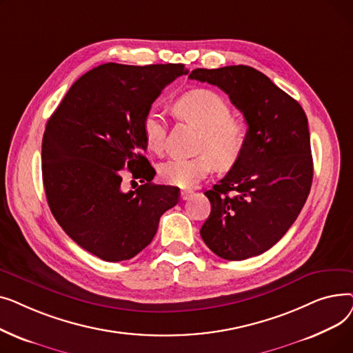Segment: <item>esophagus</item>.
Wrapping results in <instances>:
<instances>
[{
	"label": "esophagus",
	"mask_w": 353,
	"mask_h": 353,
	"mask_svg": "<svg viewBox=\"0 0 353 353\" xmlns=\"http://www.w3.org/2000/svg\"><path fill=\"white\" fill-rule=\"evenodd\" d=\"M192 194H193L192 190H181L180 199H181V200H189V199L192 197Z\"/></svg>",
	"instance_id": "34e87169"
}]
</instances>
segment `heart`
Instances as JSON below:
<instances>
[{
  "label": "heart",
  "instance_id": "heart-1",
  "mask_svg": "<svg viewBox=\"0 0 353 353\" xmlns=\"http://www.w3.org/2000/svg\"><path fill=\"white\" fill-rule=\"evenodd\" d=\"M179 120L200 130L196 152L190 159H170L160 167L164 181L179 188H193L205 179L217 164L229 169L243 154L248 144V125L230 116V107L217 92L196 88L183 94L174 103ZM167 133V123L157 108L147 111L143 120V134L147 147L161 154Z\"/></svg>",
  "mask_w": 353,
  "mask_h": 353
}]
</instances>
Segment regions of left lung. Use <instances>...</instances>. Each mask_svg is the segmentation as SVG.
Masks as SVG:
<instances>
[{
	"label": "left lung",
	"mask_w": 353,
	"mask_h": 353,
	"mask_svg": "<svg viewBox=\"0 0 353 353\" xmlns=\"http://www.w3.org/2000/svg\"><path fill=\"white\" fill-rule=\"evenodd\" d=\"M189 79L217 85L248 123V144L205 194L212 212L200 236L226 261L262 254L285 236L309 196L313 161L301 104L249 65L196 68Z\"/></svg>",
	"instance_id": "1"
}]
</instances>
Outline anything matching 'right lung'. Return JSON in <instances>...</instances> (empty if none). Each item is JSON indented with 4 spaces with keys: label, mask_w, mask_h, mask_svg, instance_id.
Here are the masks:
<instances>
[{
    "label": "right lung",
    "mask_w": 353,
    "mask_h": 353,
    "mask_svg": "<svg viewBox=\"0 0 353 353\" xmlns=\"http://www.w3.org/2000/svg\"><path fill=\"white\" fill-rule=\"evenodd\" d=\"M183 64H101L71 85L43 137V183L50 210L80 248L105 262L128 261L153 240L180 192L152 183L143 120ZM126 170L143 184L122 190Z\"/></svg>",
    "instance_id": "obj_1"
}]
</instances>
